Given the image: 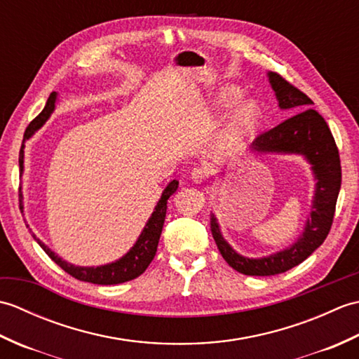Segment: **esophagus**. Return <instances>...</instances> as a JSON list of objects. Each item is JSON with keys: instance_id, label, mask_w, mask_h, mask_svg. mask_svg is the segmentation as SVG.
Returning <instances> with one entry per match:
<instances>
[{"instance_id": "1", "label": "esophagus", "mask_w": 359, "mask_h": 359, "mask_svg": "<svg viewBox=\"0 0 359 359\" xmlns=\"http://www.w3.org/2000/svg\"><path fill=\"white\" fill-rule=\"evenodd\" d=\"M207 177H208V172H207V170H205V168H193L191 179H193L194 184H202V182L207 180Z\"/></svg>"}]
</instances>
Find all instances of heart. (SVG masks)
<instances>
[{"mask_svg": "<svg viewBox=\"0 0 359 359\" xmlns=\"http://www.w3.org/2000/svg\"><path fill=\"white\" fill-rule=\"evenodd\" d=\"M242 97V93L238 88H226L220 94V103L233 104ZM259 120V106L253 100H247L242 103L238 109L233 112L230 123L226 126V131L219 142L220 149L238 147L243 139L253 131Z\"/></svg>", "mask_w": 359, "mask_h": 359, "instance_id": "obj_1", "label": "heart"}]
</instances>
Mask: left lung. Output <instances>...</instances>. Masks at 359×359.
Segmentation results:
<instances>
[{"label":"left lung","instance_id":"obj_1","mask_svg":"<svg viewBox=\"0 0 359 359\" xmlns=\"http://www.w3.org/2000/svg\"><path fill=\"white\" fill-rule=\"evenodd\" d=\"M269 80L276 94L279 108L293 109L297 114L270 131L257 135L251 149L257 154L279 152L304 156L311 165L316 187L310 217L302 234L293 245L266 257L250 259L234 251L222 238L217 219L211 216V233L220 255L236 271L247 276H273L306 261L330 231L341 189L339 152L329 125L315 109H310L313 102L302 90L290 85L276 72H269Z\"/></svg>","mask_w":359,"mask_h":359}]
</instances>
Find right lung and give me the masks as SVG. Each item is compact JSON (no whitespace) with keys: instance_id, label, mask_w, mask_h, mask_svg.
<instances>
[{"instance_id":"right-lung-1","label":"right lung","mask_w":359,"mask_h":359,"mask_svg":"<svg viewBox=\"0 0 359 359\" xmlns=\"http://www.w3.org/2000/svg\"><path fill=\"white\" fill-rule=\"evenodd\" d=\"M55 103H57V93H52L48 98V102H46L44 109L38 114V116L30 121L29 126L26 128L25 137H22L21 149H20V158H18L21 174H22V170H25V142L29 140L30 137H32L38 129L46 123V120L50 117V114L53 112V109H55ZM177 188H179L177 180H172L168 184V187L163 189L162 197H160V201L156 205L154 212H152L147 225H144L139 239H137V242L134 243V247L116 262L100 265V266H77V265L67 264L62 257H58V255L53 253L48 245H44L40 239H36L35 234H34V239L40 243V247L46 251V255H48L53 262L62 266L67 274H71V276L75 279L90 282V284H98V285H114V284H121V282H126V280H133L135 278H139L140 274L148 269V265L156 256L158 239H160V234H162V228L165 224L166 203H168V199H170V196H172Z\"/></svg>"}]
</instances>
